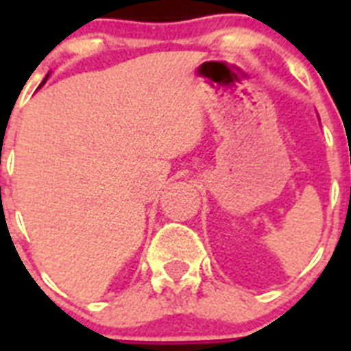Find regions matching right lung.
Segmentation results:
<instances>
[{"mask_svg": "<svg viewBox=\"0 0 351 351\" xmlns=\"http://www.w3.org/2000/svg\"><path fill=\"white\" fill-rule=\"evenodd\" d=\"M47 77H49V75H47ZM47 77H45V79H43V82L40 84V86H43V84H45V80H47Z\"/></svg>", "mask_w": 351, "mask_h": 351, "instance_id": "right-lung-1", "label": "right lung"}]
</instances>
